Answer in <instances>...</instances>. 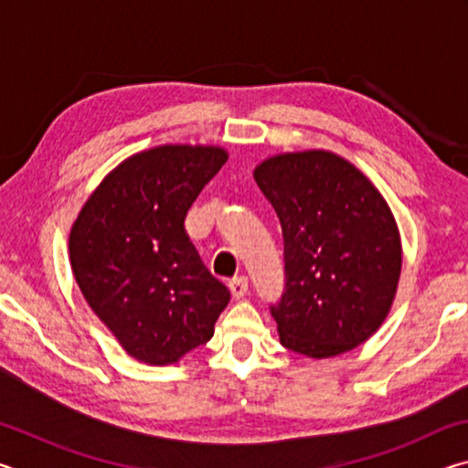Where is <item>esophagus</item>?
<instances>
[{"instance_id": "esophagus-1", "label": "esophagus", "mask_w": 468, "mask_h": 468, "mask_svg": "<svg viewBox=\"0 0 468 468\" xmlns=\"http://www.w3.org/2000/svg\"><path fill=\"white\" fill-rule=\"evenodd\" d=\"M229 289H231L233 299H241L245 292H248V276H235V279L229 282Z\"/></svg>"}]
</instances>
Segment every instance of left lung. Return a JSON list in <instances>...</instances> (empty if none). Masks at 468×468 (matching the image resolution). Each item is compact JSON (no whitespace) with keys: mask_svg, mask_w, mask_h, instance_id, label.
I'll return each instance as SVG.
<instances>
[{"mask_svg":"<svg viewBox=\"0 0 468 468\" xmlns=\"http://www.w3.org/2000/svg\"><path fill=\"white\" fill-rule=\"evenodd\" d=\"M281 220L284 291L271 305L282 346L314 359L351 351L390 312L400 235L363 173L332 153L281 154L253 171Z\"/></svg>","mask_w":468,"mask_h":468,"instance_id":"1","label":"left lung"}]
</instances>
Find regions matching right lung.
Wrapping results in <instances>:
<instances>
[{"label": "right lung", "instance_id": "1", "mask_svg": "<svg viewBox=\"0 0 468 468\" xmlns=\"http://www.w3.org/2000/svg\"><path fill=\"white\" fill-rule=\"evenodd\" d=\"M225 163L215 146L133 154L76 218L69 260L78 287L132 357L167 366L215 335L231 292L204 266L184 223Z\"/></svg>", "mask_w": 468, "mask_h": 468}]
</instances>
